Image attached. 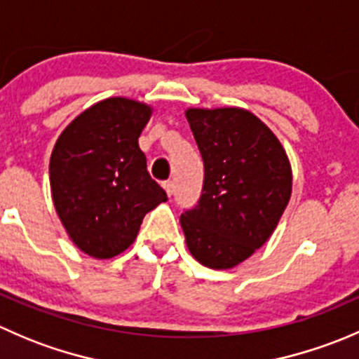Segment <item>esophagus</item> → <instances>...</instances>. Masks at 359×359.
<instances>
[{"label":"esophagus","instance_id":"esophagus-1","mask_svg":"<svg viewBox=\"0 0 359 359\" xmlns=\"http://www.w3.org/2000/svg\"><path fill=\"white\" fill-rule=\"evenodd\" d=\"M163 189L166 191V194H168V196H172V194H173V182H172V180H165V182H163Z\"/></svg>","mask_w":359,"mask_h":359}]
</instances>
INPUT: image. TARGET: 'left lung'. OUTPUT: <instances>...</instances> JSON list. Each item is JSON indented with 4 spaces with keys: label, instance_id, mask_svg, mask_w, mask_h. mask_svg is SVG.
Returning <instances> with one entry per match:
<instances>
[{
    "label": "left lung",
    "instance_id": "obj_1",
    "mask_svg": "<svg viewBox=\"0 0 359 359\" xmlns=\"http://www.w3.org/2000/svg\"><path fill=\"white\" fill-rule=\"evenodd\" d=\"M205 179L198 205L180 215L191 255L231 269L262 247L292 194V168L278 137L241 107L187 109Z\"/></svg>",
    "mask_w": 359,
    "mask_h": 359
}]
</instances>
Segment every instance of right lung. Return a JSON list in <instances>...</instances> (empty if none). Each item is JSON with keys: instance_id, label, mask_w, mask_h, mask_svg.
<instances>
[{"instance_id": "1", "label": "right lung", "mask_w": 359, "mask_h": 359, "mask_svg": "<svg viewBox=\"0 0 359 359\" xmlns=\"http://www.w3.org/2000/svg\"><path fill=\"white\" fill-rule=\"evenodd\" d=\"M151 112L147 104L111 97L83 111L57 139L52 200L72 243L90 257L125 252L144 215L168 200L139 147Z\"/></svg>"}]
</instances>
